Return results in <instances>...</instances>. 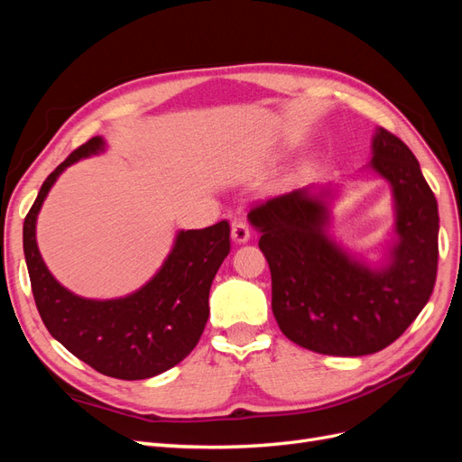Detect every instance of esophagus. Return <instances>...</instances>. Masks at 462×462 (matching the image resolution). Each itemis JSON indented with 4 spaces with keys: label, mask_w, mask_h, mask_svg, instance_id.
I'll return each instance as SVG.
<instances>
[{
    "label": "esophagus",
    "mask_w": 462,
    "mask_h": 462,
    "mask_svg": "<svg viewBox=\"0 0 462 462\" xmlns=\"http://www.w3.org/2000/svg\"><path fill=\"white\" fill-rule=\"evenodd\" d=\"M231 236L235 243H246L250 239V229L245 221H233Z\"/></svg>",
    "instance_id": "esophagus-1"
}]
</instances>
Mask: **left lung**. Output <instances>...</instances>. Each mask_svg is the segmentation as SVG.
<instances>
[{
  "instance_id": "left-lung-1",
  "label": "left lung",
  "mask_w": 462,
  "mask_h": 462,
  "mask_svg": "<svg viewBox=\"0 0 462 462\" xmlns=\"http://www.w3.org/2000/svg\"><path fill=\"white\" fill-rule=\"evenodd\" d=\"M372 167L393 189L399 241L382 270L355 262L328 233V209L306 190L265 200L248 219L272 272V310L309 351L362 356L399 339L422 312L438 275V200L401 138L380 129Z\"/></svg>"
}]
</instances>
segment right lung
Segmentation results:
<instances>
[{"instance_id": "right-lung-1", "label": "right lung", "mask_w": 462, "mask_h": 462, "mask_svg": "<svg viewBox=\"0 0 462 462\" xmlns=\"http://www.w3.org/2000/svg\"><path fill=\"white\" fill-rule=\"evenodd\" d=\"M104 150L90 138L48 175L24 217L23 246L42 321L69 353L117 380H146L179 365L197 346L208 321L209 287L231 250L223 219L212 227L180 231L162 270L133 295L90 300L55 282L36 246V217L65 167Z\"/></svg>"}]
</instances>
